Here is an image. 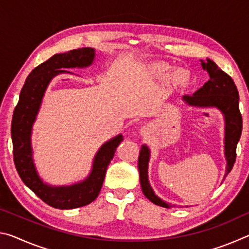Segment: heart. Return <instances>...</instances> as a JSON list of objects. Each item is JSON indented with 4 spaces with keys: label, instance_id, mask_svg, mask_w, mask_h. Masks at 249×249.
I'll list each match as a JSON object with an SVG mask.
<instances>
[{
    "label": "heart",
    "instance_id": "b5f03b06",
    "mask_svg": "<svg viewBox=\"0 0 249 249\" xmlns=\"http://www.w3.org/2000/svg\"><path fill=\"white\" fill-rule=\"evenodd\" d=\"M154 70L156 71V72H157L158 74H160V75H162V74H165L166 73V68L163 66H159V65H156V66H154ZM171 80L172 81H174L175 83H177V84H183V83H185V82H188V80H189V74H188V72L187 71H184V70H176V71H174V72H172V74H171Z\"/></svg>",
    "mask_w": 249,
    "mask_h": 249
}]
</instances>
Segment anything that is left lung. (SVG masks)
<instances>
[{"mask_svg":"<svg viewBox=\"0 0 249 249\" xmlns=\"http://www.w3.org/2000/svg\"><path fill=\"white\" fill-rule=\"evenodd\" d=\"M201 66L208 71L210 75L209 81L200 88L192 95H184L183 100L191 107H216L224 115L225 120V158L226 172L225 177L233 169L236 159V146L241 138L243 120L239 112V96L235 83L229 74L225 73L211 59L206 61L201 60ZM150 150L146 145H142L140 157H138V170L142 190L145 196L154 204L162 208H171L169 203H166L155 195L153 188L148 181V161Z\"/></svg>","mask_w":249,"mask_h":249,"instance_id":"8db88e82","label":"left lung"}]
</instances>
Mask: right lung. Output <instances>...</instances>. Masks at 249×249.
Here are the masks:
<instances>
[{
	"label": "right lung",
	"instance_id": "1",
	"mask_svg": "<svg viewBox=\"0 0 249 249\" xmlns=\"http://www.w3.org/2000/svg\"><path fill=\"white\" fill-rule=\"evenodd\" d=\"M94 56V49L90 47L53 54L29 73L14 109L11 134L16 170L23 182L45 203L54 209H75L93 202L102 188L107 166L114 157L116 148L124 140L122 135H117L103 144L95 155L90 175L81 182L53 187L45 183L37 174L33 159L31 136L45 91L53 77L69 72L64 69L89 67L93 62Z\"/></svg>",
	"mask_w": 249,
	"mask_h": 249
}]
</instances>
